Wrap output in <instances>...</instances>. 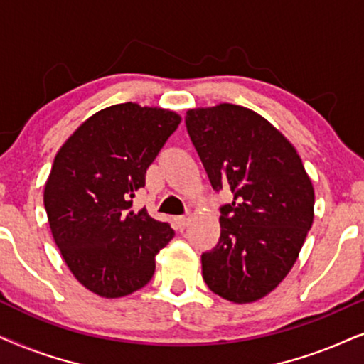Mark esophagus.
I'll use <instances>...</instances> for the list:
<instances>
[{
    "instance_id": "34e87169",
    "label": "esophagus",
    "mask_w": 364,
    "mask_h": 364,
    "mask_svg": "<svg viewBox=\"0 0 364 364\" xmlns=\"http://www.w3.org/2000/svg\"><path fill=\"white\" fill-rule=\"evenodd\" d=\"M174 221H176V228H178V230L183 231V230H186L188 223H190V216H188V215H185V216H178Z\"/></svg>"
}]
</instances>
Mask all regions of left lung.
<instances>
[{"label":"left lung","instance_id":"8db88e82","mask_svg":"<svg viewBox=\"0 0 364 364\" xmlns=\"http://www.w3.org/2000/svg\"><path fill=\"white\" fill-rule=\"evenodd\" d=\"M188 134L213 190H230L203 278L232 303H253L293 268L313 225L314 190L293 144L263 116L223 103L190 109Z\"/></svg>","mask_w":364,"mask_h":364}]
</instances>
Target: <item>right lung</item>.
<instances>
[{"label": "right lung", "instance_id": "1", "mask_svg": "<svg viewBox=\"0 0 364 364\" xmlns=\"http://www.w3.org/2000/svg\"><path fill=\"white\" fill-rule=\"evenodd\" d=\"M179 121L168 109L114 105L86 119L56 154L45 186L53 238L75 278L98 296L148 284L154 256L174 236L168 223L132 205Z\"/></svg>", "mask_w": 364, "mask_h": 364}]
</instances>
